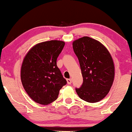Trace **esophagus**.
<instances>
[{
	"mask_svg": "<svg viewBox=\"0 0 132 132\" xmlns=\"http://www.w3.org/2000/svg\"><path fill=\"white\" fill-rule=\"evenodd\" d=\"M67 81L69 85H70L72 83V79L71 78H69V79H67Z\"/></svg>",
	"mask_w": 132,
	"mask_h": 132,
	"instance_id": "34e87169",
	"label": "esophagus"
}]
</instances>
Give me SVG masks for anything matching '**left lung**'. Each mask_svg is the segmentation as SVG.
<instances>
[{
    "label": "left lung",
    "instance_id": "left-lung-1",
    "mask_svg": "<svg viewBox=\"0 0 132 132\" xmlns=\"http://www.w3.org/2000/svg\"><path fill=\"white\" fill-rule=\"evenodd\" d=\"M72 47L83 78L81 87L76 91L87 102H99L108 94L113 84L115 67L112 56L100 42L88 36L74 40Z\"/></svg>",
    "mask_w": 132,
    "mask_h": 132
}]
</instances>
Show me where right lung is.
I'll list each match as a JSON object with an SVG mask.
<instances>
[{
	"mask_svg": "<svg viewBox=\"0 0 132 132\" xmlns=\"http://www.w3.org/2000/svg\"><path fill=\"white\" fill-rule=\"evenodd\" d=\"M64 45V42L60 40L43 42L34 45L24 56L20 70L22 85L37 103H51L66 85V79L56 65Z\"/></svg>",
	"mask_w": 132,
	"mask_h": 132,
	"instance_id": "add662e5",
	"label": "right lung"
}]
</instances>
